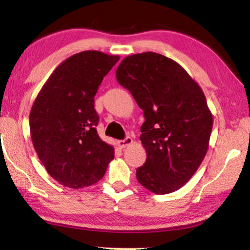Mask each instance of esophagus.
<instances>
[{"label":"esophagus","instance_id":"obj_1","mask_svg":"<svg viewBox=\"0 0 250 250\" xmlns=\"http://www.w3.org/2000/svg\"><path fill=\"white\" fill-rule=\"evenodd\" d=\"M132 143H133V139L131 138V137H126V138H125L124 140H119L118 145L120 148H125V147L131 145Z\"/></svg>","mask_w":250,"mask_h":250}]
</instances>
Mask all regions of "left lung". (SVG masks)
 <instances>
[{"instance_id":"obj_1","label":"left lung","mask_w":250,"mask_h":250,"mask_svg":"<svg viewBox=\"0 0 250 250\" xmlns=\"http://www.w3.org/2000/svg\"><path fill=\"white\" fill-rule=\"evenodd\" d=\"M117 79L145 117L140 140L147 160L136 170L137 180L154 194L178 190L208 149L213 115L202 88L180 64L154 52L126 56Z\"/></svg>"}]
</instances>
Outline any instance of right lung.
Wrapping results in <instances>:
<instances>
[{
    "label": "right lung",
    "mask_w": 250,
    "mask_h": 250,
    "mask_svg": "<svg viewBox=\"0 0 250 250\" xmlns=\"http://www.w3.org/2000/svg\"><path fill=\"white\" fill-rule=\"evenodd\" d=\"M119 56L83 51L63 61L45 83L29 115L35 150L48 174L65 187H88L104 177L113 146L98 136V86Z\"/></svg>",
    "instance_id": "obj_1"
}]
</instances>
